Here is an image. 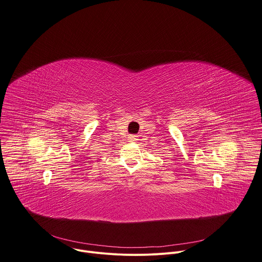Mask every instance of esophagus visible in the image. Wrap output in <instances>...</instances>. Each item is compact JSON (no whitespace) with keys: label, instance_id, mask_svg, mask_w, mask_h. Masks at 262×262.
I'll list each match as a JSON object with an SVG mask.
<instances>
[{"label":"esophagus","instance_id":"1","mask_svg":"<svg viewBox=\"0 0 262 262\" xmlns=\"http://www.w3.org/2000/svg\"><path fill=\"white\" fill-rule=\"evenodd\" d=\"M127 140H128V142H130V143H136L139 139H138L137 136H128Z\"/></svg>","mask_w":262,"mask_h":262}]
</instances>
